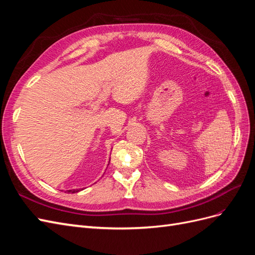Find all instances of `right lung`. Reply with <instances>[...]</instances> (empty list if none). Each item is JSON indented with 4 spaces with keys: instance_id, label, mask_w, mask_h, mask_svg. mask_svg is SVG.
<instances>
[{
    "instance_id": "obj_1",
    "label": "right lung",
    "mask_w": 255,
    "mask_h": 255,
    "mask_svg": "<svg viewBox=\"0 0 255 255\" xmlns=\"http://www.w3.org/2000/svg\"><path fill=\"white\" fill-rule=\"evenodd\" d=\"M81 189H72V190H67L68 192H72V194H74V192H79Z\"/></svg>"
}]
</instances>
